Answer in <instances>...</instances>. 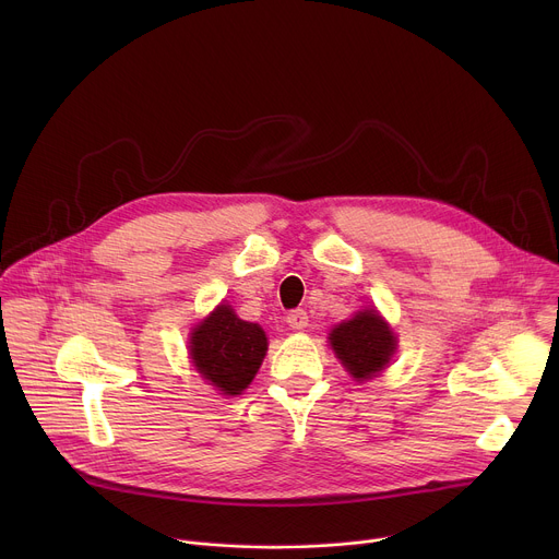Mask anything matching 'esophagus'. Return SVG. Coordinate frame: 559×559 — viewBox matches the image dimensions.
<instances>
[{
	"label": "esophagus",
	"instance_id": "1",
	"mask_svg": "<svg viewBox=\"0 0 559 559\" xmlns=\"http://www.w3.org/2000/svg\"><path fill=\"white\" fill-rule=\"evenodd\" d=\"M287 325L292 328V330H305L307 328V323H309V318H307V311L305 309H292L289 313H287Z\"/></svg>",
	"mask_w": 559,
	"mask_h": 559
}]
</instances>
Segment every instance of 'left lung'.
Returning <instances> with one entry per match:
<instances>
[{
    "label": "left lung",
    "instance_id": "obj_1",
    "mask_svg": "<svg viewBox=\"0 0 559 559\" xmlns=\"http://www.w3.org/2000/svg\"><path fill=\"white\" fill-rule=\"evenodd\" d=\"M330 343L356 380H367L382 371L395 349V336L376 309L358 311L352 321L336 325Z\"/></svg>",
    "mask_w": 559,
    "mask_h": 559
}]
</instances>
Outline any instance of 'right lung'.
<instances>
[{"label": "right lung", "mask_w": 559, "mask_h": 559, "mask_svg": "<svg viewBox=\"0 0 559 559\" xmlns=\"http://www.w3.org/2000/svg\"><path fill=\"white\" fill-rule=\"evenodd\" d=\"M267 352L265 332L238 318L229 305L216 307L192 332L190 354L199 373L227 395L241 393Z\"/></svg>", "instance_id": "1"}]
</instances>
